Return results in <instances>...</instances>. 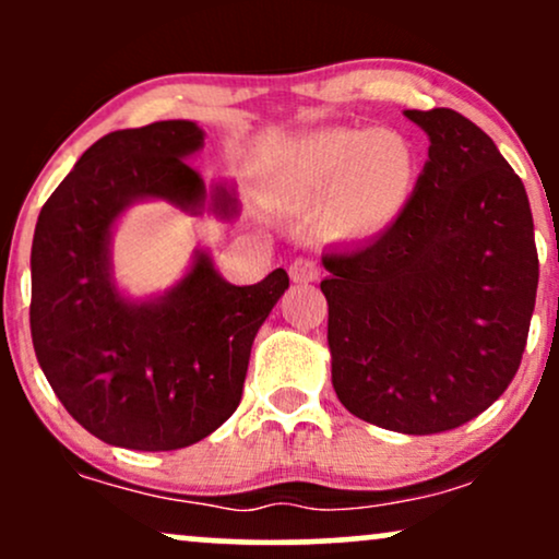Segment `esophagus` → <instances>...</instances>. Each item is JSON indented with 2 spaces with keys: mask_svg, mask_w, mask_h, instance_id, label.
<instances>
[{
  "mask_svg": "<svg viewBox=\"0 0 559 559\" xmlns=\"http://www.w3.org/2000/svg\"><path fill=\"white\" fill-rule=\"evenodd\" d=\"M288 275H292V281H297V284H310V281H316L320 275V267L316 260L297 258L292 262V267H288Z\"/></svg>",
  "mask_w": 559,
  "mask_h": 559,
  "instance_id": "obj_1",
  "label": "esophagus"
}]
</instances>
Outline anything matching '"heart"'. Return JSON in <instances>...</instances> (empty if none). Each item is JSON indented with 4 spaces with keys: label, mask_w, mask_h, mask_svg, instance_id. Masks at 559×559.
<instances>
[{
    "label": "heart",
    "mask_w": 559,
    "mask_h": 559,
    "mask_svg": "<svg viewBox=\"0 0 559 559\" xmlns=\"http://www.w3.org/2000/svg\"><path fill=\"white\" fill-rule=\"evenodd\" d=\"M418 163L396 131L323 128L288 146L281 183L294 202L323 204V226L336 239H368L400 217L413 197Z\"/></svg>",
    "instance_id": "b5f03b06"
}]
</instances>
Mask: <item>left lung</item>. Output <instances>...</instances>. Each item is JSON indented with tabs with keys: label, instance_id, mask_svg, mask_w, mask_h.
Wrapping results in <instances>:
<instances>
[{
	"label": "left lung",
	"instance_id": "8db88e82",
	"mask_svg": "<svg viewBox=\"0 0 559 559\" xmlns=\"http://www.w3.org/2000/svg\"><path fill=\"white\" fill-rule=\"evenodd\" d=\"M428 133L407 207L362 247L325 252L333 389L396 433L452 431L491 407L521 365L536 305L528 194L460 112L404 110Z\"/></svg>",
	"mask_w": 559,
	"mask_h": 559
}]
</instances>
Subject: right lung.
Wrapping results in <instances>:
<instances>
[{"label": "right lung", "mask_w": 559, "mask_h": 559, "mask_svg": "<svg viewBox=\"0 0 559 559\" xmlns=\"http://www.w3.org/2000/svg\"><path fill=\"white\" fill-rule=\"evenodd\" d=\"M204 131L159 120L102 136L38 213L31 247V336L57 400L96 439L139 452L197 444L241 402L249 352L288 288L284 267L234 286L197 249L159 297L131 299L112 275V228L131 204L234 213L236 199L191 168Z\"/></svg>", "instance_id": "1"}]
</instances>
